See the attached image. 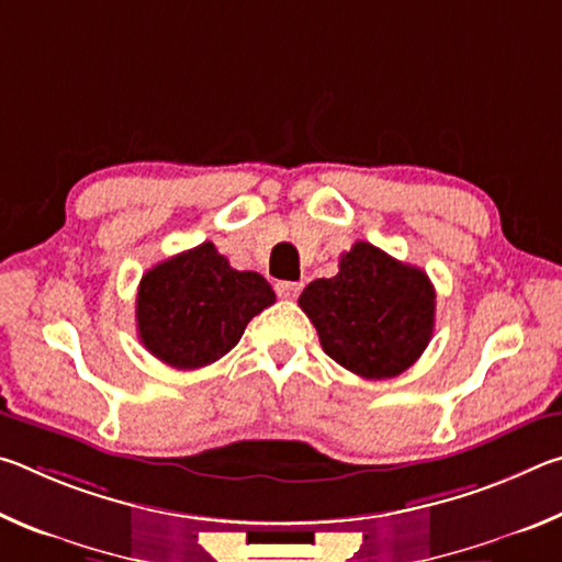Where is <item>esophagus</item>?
<instances>
[{"instance_id":"esophagus-1","label":"esophagus","mask_w":562,"mask_h":562,"mask_svg":"<svg viewBox=\"0 0 562 562\" xmlns=\"http://www.w3.org/2000/svg\"><path fill=\"white\" fill-rule=\"evenodd\" d=\"M274 290H278V294L282 300H294L297 294L302 292V282H290V280H282L274 284Z\"/></svg>"}]
</instances>
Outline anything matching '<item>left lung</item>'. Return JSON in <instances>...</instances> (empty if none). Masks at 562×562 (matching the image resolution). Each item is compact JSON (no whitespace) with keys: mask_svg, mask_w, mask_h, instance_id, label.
<instances>
[{"mask_svg":"<svg viewBox=\"0 0 562 562\" xmlns=\"http://www.w3.org/2000/svg\"><path fill=\"white\" fill-rule=\"evenodd\" d=\"M300 307L337 364L364 379H392L429 345L436 292L424 270L359 240L339 258L335 278L304 288Z\"/></svg>","mask_w":562,"mask_h":562,"instance_id":"obj_1","label":"left lung"}]
</instances>
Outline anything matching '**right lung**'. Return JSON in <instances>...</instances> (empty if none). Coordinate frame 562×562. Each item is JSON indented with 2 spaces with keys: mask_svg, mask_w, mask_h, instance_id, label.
I'll return each mask as SVG.
<instances>
[{
  "mask_svg": "<svg viewBox=\"0 0 562 562\" xmlns=\"http://www.w3.org/2000/svg\"><path fill=\"white\" fill-rule=\"evenodd\" d=\"M274 304L260 272L231 268L203 243L150 268L138 284V339L176 369H198L227 355L255 315Z\"/></svg>",
  "mask_w": 562,
  "mask_h": 562,
  "instance_id": "1",
  "label": "right lung"
}]
</instances>
